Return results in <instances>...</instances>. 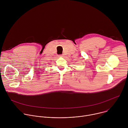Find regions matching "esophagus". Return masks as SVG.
Returning a JSON list of instances; mask_svg holds the SVG:
<instances>
[{
  "label": "esophagus",
  "mask_w": 128,
  "mask_h": 128,
  "mask_svg": "<svg viewBox=\"0 0 128 128\" xmlns=\"http://www.w3.org/2000/svg\"><path fill=\"white\" fill-rule=\"evenodd\" d=\"M58 57H63V54H59V55H58Z\"/></svg>",
  "instance_id": "obj_1"
}]
</instances>
